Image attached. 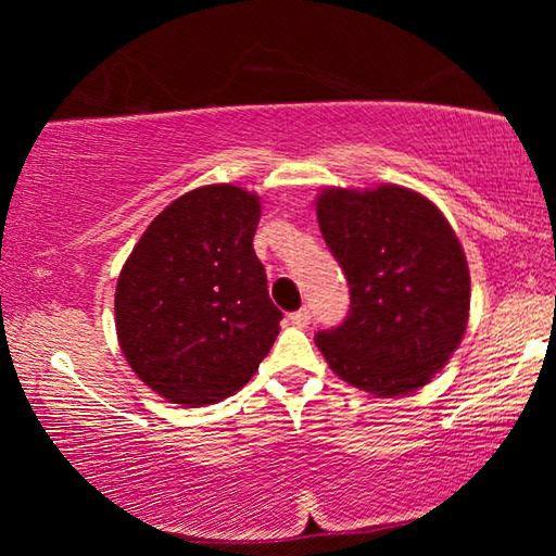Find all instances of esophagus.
I'll return each mask as SVG.
<instances>
[{
  "label": "esophagus",
  "instance_id": "1",
  "mask_svg": "<svg viewBox=\"0 0 556 556\" xmlns=\"http://www.w3.org/2000/svg\"><path fill=\"white\" fill-rule=\"evenodd\" d=\"M289 321L294 324V326H308V321H312V312H308V308L304 306V308H299V312H294V314H289Z\"/></svg>",
  "mask_w": 556,
  "mask_h": 556
}]
</instances>
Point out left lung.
Segmentation results:
<instances>
[{
  "label": "left lung",
  "instance_id": "left-lung-1",
  "mask_svg": "<svg viewBox=\"0 0 556 556\" xmlns=\"http://www.w3.org/2000/svg\"><path fill=\"white\" fill-rule=\"evenodd\" d=\"M316 215L351 287L348 316L316 333L318 351L338 378L378 397L427 384L468 324L470 277L456 232L402 186L326 188Z\"/></svg>",
  "mask_w": 556,
  "mask_h": 556
}]
</instances>
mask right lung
Listing matches in <instances>:
<instances>
[{
    "label": "right lung",
    "mask_w": 556,
    "mask_h": 556,
    "mask_svg": "<svg viewBox=\"0 0 556 556\" xmlns=\"http://www.w3.org/2000/svg\"><path fill=\"white\" fill-rule=\"evenodd\" d=\"M260 213L244 188H195L156 215L119 271L122 353L168 402L230 397L275 343L281 312L252 248Z\"/></svg>",
    "instance_id": "1"
}]
</instances>
